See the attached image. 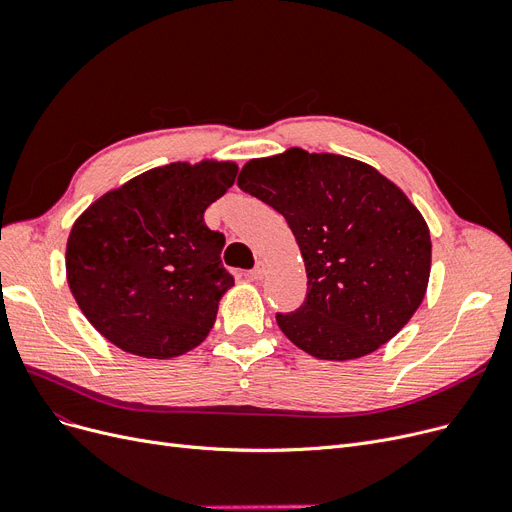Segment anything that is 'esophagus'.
I'll list each match as a JSON object with an SVG mask.
<instances>
[{
  "mask_svg": "<svg viewBox=\"0 0 512 512\" xmlns=\"http://www.w3.org/2000/svg\"><path fill=\"white\" fill-rule=\"evenodd\" d=\"M265 272H268V265H265V261H257V265L249 272V276H251L253 280H263Z\"/></svg>",
  "mask_w": 512,
  "mask_h": 512,
  "instance_id": "34e87169",
  "label": "esophagus"
}]
</instances>
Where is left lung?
<instances>
[{
	"mask_svg": "<svg viewBox=\"0 0 512 512\" xmlns=\"http://www.w3.org/2000/svg\"><path fill=\"white\" fill-rule=\"evenodd\" d=\"M240 190L276 209L295 234L307 297L280 330L318 360L347 362L383 347L427 293L431 234L410 198L374 167L288 148L251 159Z\"/></svg>",
	"mask_w": 512,
	"mask_h": 512,
	"instance_id": "obj_1",
	"label": "left lung"
}]
</instances>
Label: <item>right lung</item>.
I'll use <instances>...</instances> for the list:
<instances>
[{
	"label": "right lung",
	"instance_id": "add662e5",
	"mask_svg": "<svg viewBox=\"0 0 512 512\" xmlns=\"http://www.w3.org/2000/svg\"><path fill=\"white\" fill-rule=\"evenodd\" d=\"M234 161L154 167L102 194L66 240V282L83 316L119 349L169 360L201 345L234 286L224 234L205 211L232 188Z\"/></svg>",
	"mask_w": 512,
	"mask_h": 512
}]
</instances>
